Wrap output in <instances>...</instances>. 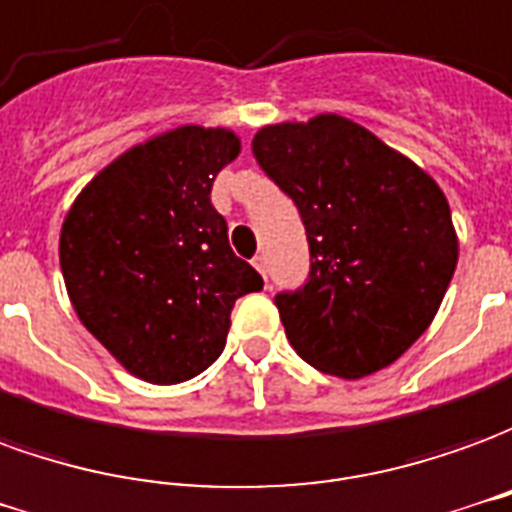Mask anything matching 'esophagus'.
<instances>
[{
    "instance_id": "obj_1",
    "label": "esophagus",
    "mask_w": 512,
    "mask_h": 512,
    "mask_svg": "<svg viewBox=\"0 0 512 512\" xmlns=\"http://www.w3.org/2000/svg\"><path fill=\"white\" fill-rule=\"evenodd\" d=\"M253 267L267 278V259H264V256H253Z\"/></svg>"
}]
</instances>
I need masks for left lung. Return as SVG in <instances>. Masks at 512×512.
I'll return each mask as SVG.
<instances>
[{
    "mask_svg": "<svg viewBox=\"0 0 512 512\" xmlns=\"http://www.w3.org/2000/svg\"><path fill=\"white\" fill-rule=\"evenodd\" d=\"M253 157L306 226L308 281L275 295L295 353L347 380L394 364L433 322L458 264L441 187L333 112L264 126Z\"/></svg>",
    "mask_w": 512,
    "mask_h": 512,
    "instance_id": "8db88e82",
    "label": "left lung"
}]
</instances>
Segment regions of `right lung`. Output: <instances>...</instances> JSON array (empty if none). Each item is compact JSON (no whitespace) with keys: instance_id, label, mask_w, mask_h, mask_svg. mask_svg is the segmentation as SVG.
<instances>
[{"instance_id":"add662e5","label":"right lung","mask_w":512,"mask_h":512,"mask_svg":"<svg viewBox=\"0 0 512 512\" xmlns=\"http://www.w3.org/2000/svg\"><path fill=\"white\" fill-rule=\"evenodd\" d=\"M237 154L228 129L162 132L110 162L63 220L60 267L76 317L148 383L173 386L215 364L237 297L264 286L234 256L209 198Z\"/></svg>"}]
</instances>
